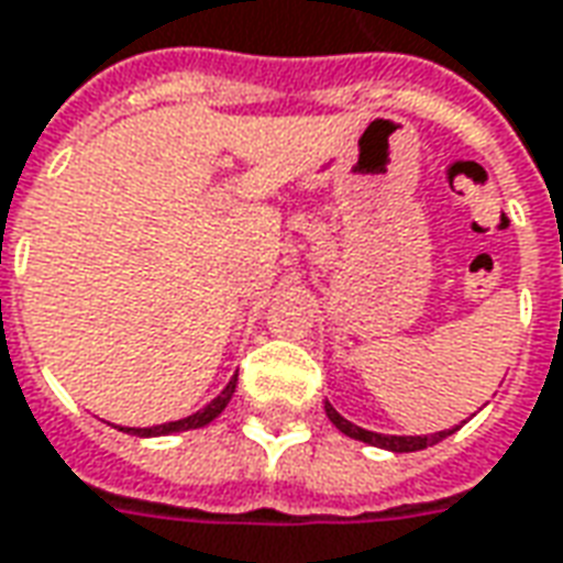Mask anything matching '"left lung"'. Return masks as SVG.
<instances>
[{"instance_id":"8db88e82","label":"left lung","mask_w":563,"mask_h":563,"mask_svg":"<svg viewBox=\"0 0 563 563\" xmlns=\"http://www.w3.org/2000/svg\"><path fill=\"white\" fill-rule=\"evenodd\" d=\"M325 416L331 419V424L343 431L346 437H353V440H362L367 446H379V449H389V452H419V449H428L440 443L443 437L455 434L459 428H449V431H437V434H422V437H401V434H377V431H365V428H358L350 419H343L329 401H325Z\"/></svg>"}]
</instances>
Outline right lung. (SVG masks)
Masks as SVG:
<instances>
[{
  "instance_id": "right-lung-1",
  "label": "right lung",
  "mask_w": 563,
  "mask_h": 563,
  "mask_svg": "<svg viewBox=\"0 0 563 563\" xmlns=\"http://www.w3.org/2000/svg\"><path fill=\"white\" fill-rule=\"evenodd\" d=\"M234 386H238V374L229 379V386L213 398V401L205 407V410H198V413L186 416V419H177V422H165V424H153V428H120V431H126V434L135 437H165V434H177V431H192V428H205L208 422H213L217 416L225 410V404L232 401Z\"/></svg>"
}]
</instances>
